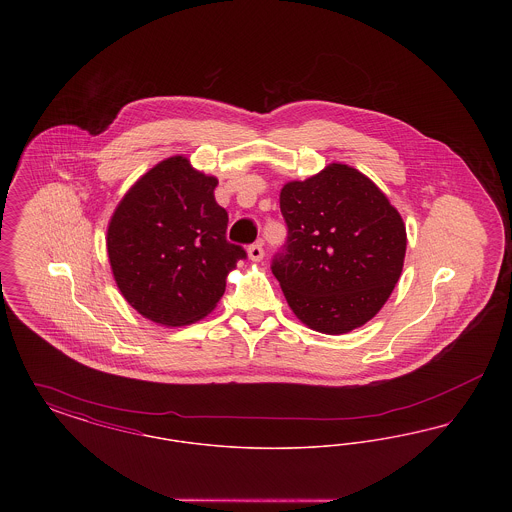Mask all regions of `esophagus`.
Segmentation results:
<instances>
[{"label":"esophagus","instance_id":"esophagus-1","mask_svg":"<svg viewBox=\"0 0 512 512\" xmlns=\"http://www.w3.org/2000/svg\"><path fill=\"white\" fill-rule=\"evenodd\" d=\"M247 253H249L251 261H261L263 255H265V249H263L261 244H251L247 247Z\"/></svg>","mask_w":512,"mask_h":512}]
</instances>
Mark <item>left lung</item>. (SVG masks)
<instances>
[{"mask_svg":"<svg viewBox=\"0 0 512 512\" xmlns=\"http://www.w3.org/2000/svg\"><path fill=\"white\" fill-rule=\"evenodd\" d=\"M286 244L272 274L301 322L322 334L363 326L388 301L403 270V220L365 174L347 165L282 188Z\"/></svg>","mask_w":512,"mask_h":512,"instance_id":"obj_1","label":"left lung"}]
</instances>
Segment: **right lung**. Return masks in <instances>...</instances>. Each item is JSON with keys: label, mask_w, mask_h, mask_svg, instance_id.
<instances>
[{"label": "right lung", "mask_w": 512, "mask_h": 512, "mask_svg": "<svg viewBox=\"0 0 512 512\" xmlns=\"http://www.w3.org/2000/svg\"><path fill=\"white\" fill-rule=\"evenodd\" d=\"M217 178L171 157L122 197L109 230V261L124 299L144 317L182 326L219 303L226 274L247 257L226 240L228 213L215 201Z\"/></svg>", "instance_id": "1"}]
</instances>
